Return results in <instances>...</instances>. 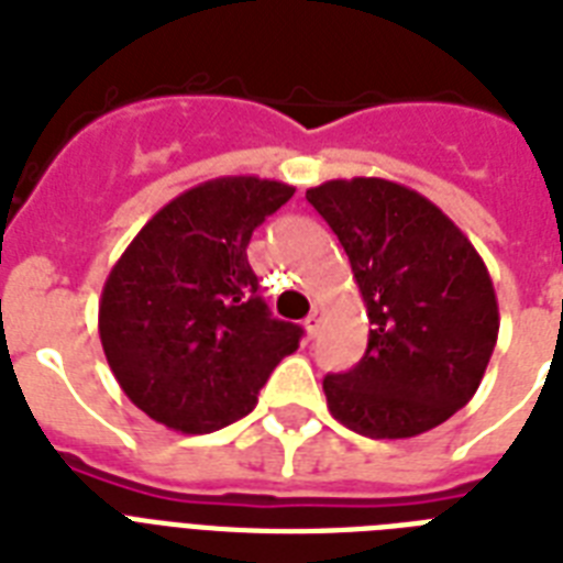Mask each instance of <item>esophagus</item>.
<instances>
[{"instance_id": "obj_1", "label": "esophagus", "mask_w": 563, "mask_h": 563, "mask_svg": "<svg viewBox=\"0 0 563 563\" xmlns=\"http://www.w3.org/2000/svg\"><path fill=\"white\" fill-rule=\"evenodd\" d=\"M303 327H307L309 335H316L318 327H321V309H312L307 316V321H303Z\"/></svg>"}]
</instances>
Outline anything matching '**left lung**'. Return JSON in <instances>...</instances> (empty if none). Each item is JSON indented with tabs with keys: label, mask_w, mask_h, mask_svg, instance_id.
Returning a JSON list of instances; mask_svg holds the SVG:
<instances>
[{
	"label": "left lung",
	"mask_w": 563,
	"mask_h": 563,
	"mask_svg": "<svg viewBox=\"0 0 563 563\" xmlns=\"http://www.w3.org/2000/svg\"><path fill=\"white\" fill-rule=\"evenodd\" d=\"M307 201L342 242L371 321L356 368L324 376L330 415L368 438H411L453 418L499 333L494 283L471 239L394 180H327Z\"/></svg>",
	"instance_id": "obj_1"
}]
</instances>
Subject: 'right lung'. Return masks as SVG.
Wrapping results in <instances>:
<instances>
[{
	"label": "right lung",
	"instance_id": "obj_1",
	"mask_svg": "<svg viewBox=\"0 0 563 563\" xmlns=\"http://www.w3.org/2000/svg\"><path fill=\"white\" fill-rule=\"evenodd\" d=\"M295 187L233 175L180 192L110 268L99 300L108 365L136 409L178 432L245 418L256 394L298 351V324L256 295L247 242Z\"/></svg>",
	"mask_w": 563,
	"mask_h": 563
}]
</instances>
